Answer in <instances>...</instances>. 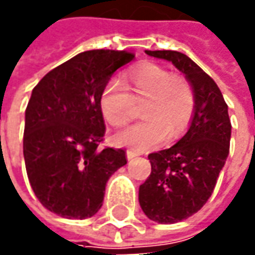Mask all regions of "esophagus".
<instances>
[{
	"instance_id": "34e87169",
	"label": "esophagus",
	"mask_w": 255,
	"mask_h": 255,
	"mask_svg": "<svg viewBox=\"0 0 255 255\" xmlns=\"http://www.w3.org/2000/svg\"><path fill=\"white\" fill-rule=\"evenodd\" d=\"M138 155H141V152H139V151H135V149H127L128 159H131V158H134V156H138Z\"/></svg>"
}]
</instances>
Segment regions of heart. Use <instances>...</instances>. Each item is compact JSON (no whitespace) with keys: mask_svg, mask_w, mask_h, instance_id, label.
<instances>
[{"mask_svg":"<svg viewBox=\"0 0 255 255\" xmlns=\"http://www.w3.org/2000/svg\"><path fill=\"white\" fill-rule=\"evenodd\" d=\"M128 87L119 79H111L100 93V109L113 127H124L134 117L135 100H144L146 119L117 135L119 144L149 148L183 135L196 113V92L185 76L169 72L152 62H144L128 72ZM129 88L132 95L128 92Z\"/></svg>","mask_w":255,"mask_h":255,"instance_id":"heart-1","label":"heart"}]
</instances>
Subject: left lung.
I'll use <instances>...</instances> for the list:
<instances>
[{
    "label": "left lung",
    "mask_w": 255,
    "mask_h": 255,
    "mask_svg": "<svg viewBox=\"0 0 255 255\" xmlns=\"http://www.w3.org/2000/svg\"><path fill=\"white\" fill-rule=\"evenodd\" d=\"M146 55L172 62L196 92L188 132L171 148L148 155L151 175L139 186L145 215L171 224L195 215L212 196L230 151L232 123L220 89L190 57L175 50H146Z\"/></svg>",
    "instance_id": "obj_1"
}]
</instances>
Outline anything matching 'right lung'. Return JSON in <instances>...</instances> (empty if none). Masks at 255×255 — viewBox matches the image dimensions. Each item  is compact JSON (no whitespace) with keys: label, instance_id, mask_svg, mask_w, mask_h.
Returning <instances> with one entry per match:
<instances>
[{"label":"right lung","instance_id":"right-lung-1","mask_svg":"<svg viewBox=\"0 0 255 255\" xmlns=\"http://www.w3.org/2000/svg\"><path fill=\"white\" fill-rule=\"evenodd\" d=\"M126 50H87L52 69L32 90L25 111L23 158L42 206L67 219H86L103 205L107 180L127 163L124 149L100 148L106 124L100 93Z\"/></svg>","mask_w":255,"mask_h":255}]
</instances>
